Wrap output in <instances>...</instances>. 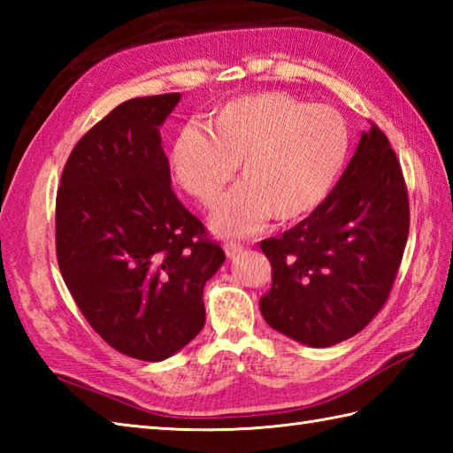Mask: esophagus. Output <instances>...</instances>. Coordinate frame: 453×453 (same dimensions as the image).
<instances>
[{
    "label": "esophagus",
    "instance_id": "esophagus-1",
    "mask_svg": "<svg viewBox=\"0 0 453 453\" xmlns=\"http://www.w3.org/2000/svg\"><path fill=\"white\" fill-rule=\"evenodd\" d=\"M224 249H226V255L227 257H235V255H242L243 253V245L242 243H234V242H227L226 245H224Z\"/></svg>",
    "mask_w": 453,
    "mask_h": 453
}]
</instances>
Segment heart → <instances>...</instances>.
<instances>
[{"mask_svg":"<svg viewBox=\"0 0 453 453\" xmlns=\"http://www.w3.org/2000/svg\"><path fill=\"white\" fill-rule=\"evenodd\" d=\"M206 129L188 124L173 142L171 175L200 204H216L242 165V182L211 211L219 235H247L266 218L297 221L319 208L350 150L342 114L280 91L242 95L221 104Z\"/></svg>","mask_w":453,"mask_h":453,"instance_id":"heart-1","label":"heart"}]
</instances>
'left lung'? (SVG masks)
<instances>
[{"label":"left lung","instance_id":"1","mask_svg":"<svg viewBox=\"0 0 453 453\" xmlns=\"http://www.w3.org/2000/svg\"><path fill=\"white\" fill-rule=\"evenodd\" d=\"M407 235L405 179L388 136L372 124L323 204L261 242L273 266L265 321L313 349L350 339L388 302Z\"/></svg>","mask_w":453,"mask_h":453}]
</instances>
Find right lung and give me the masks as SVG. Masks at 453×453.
Instances as JSON below:
<instances>
[{
  "mask_svg": "<svg viewBox=\"0 0 453 453\" xmlns=\"http://www.w3.org/2000/svg\"><path fill=\"white\" fill-rule=\"evenodd\" d=\"M179 101L167 93L112 109L75 143L56 196L67 290L103 341L146 362L202 331L204 284L226 261L171 190L159 128Z\"/></svg>",
  "mask_w": 453,
  "mask_h": 453,
  "instance_id": "add662e5",
  "label": "right lung"
}]
</instances>
